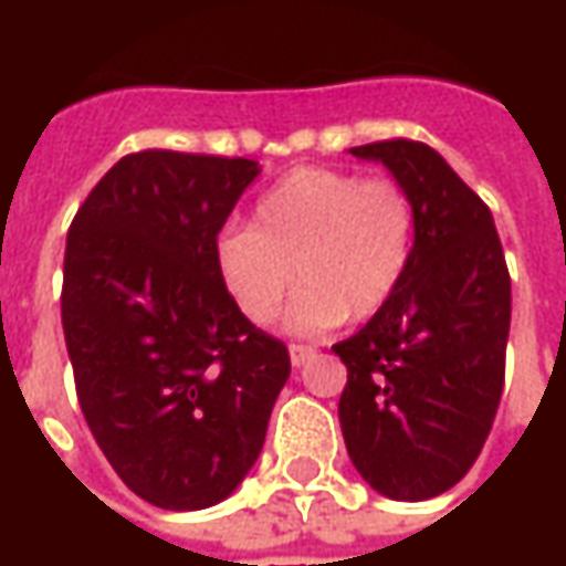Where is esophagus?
<instances>
[{
  "instance_id": "esophagus-1",
  "label": "esophagus",
  "mask_w": 566,
  "mask_h": 566,
  "mask_svg": "<svg viewBox=\"0 0 566 566\" xmlns=\"http://www.w3.org/2000/svg\"><path fill=\"white\" fill-rule=\"evenodd\" d=\"M312 356H315V349H312V346H302V343H293V346H290V361H293L295 368H298V365H305Z\"/></svg>"
}]
</instances>
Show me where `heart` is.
I'll list each match as a JSON object with an SVG mask.
<instances>
[{
  "mask_svg": "<svg viewBox=\"0 0 566 566\" xmlns=\"http://www.w3.org/2000/svg\"><path fill=\"white\" fill-rule=\"evenodd\" d=\"M416 251V207L387 176L298 166L261 195L251 227L213 245L217 273L239 315L271 324L295 283L286 327L315 337L346 317L368 321L397 295Z\"/></svg>",
  "mask_w": 566,
  "mask_h": 566,
  "instance_id": "obj_1",
  "label": "heart"
}]
</instances>
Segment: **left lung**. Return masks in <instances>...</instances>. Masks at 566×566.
<instances>
[{"mask_svg": "<svg viewBox=\"0 0 566 566\" xmlns=\"http://www.w3.org/2000/svg\"><path fill=\"white\" fill-rule=\"evenodd\" d=\"M378 160L416 207L397 295L334 346L346 365L339 428L359 475L394 501L453 489L489 438L511 334V273L489 205L422 142L349 150Z\"/></svg>", "mask_w": 566, "mask_h": 566, "instance_id": "obj_1", "label": "left lung"}]
</instances>
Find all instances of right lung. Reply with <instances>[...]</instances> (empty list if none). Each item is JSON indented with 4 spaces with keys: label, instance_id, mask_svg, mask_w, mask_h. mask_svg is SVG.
<instances>
[{
    "label": "right lung",
    "instance_id": "add662e5",
    "mask_svg": "<svg viewBox=\"0 0 566 566\" xmlns=\"http://www.w3.org/2000/svg\"><path fill=\"white\" fill-rule=\"evenodd\" d=\"M261 169L242 157L142 150L77 207L62 331L91 434L154 507H213L254 467L286 346L239 315L213 245Z\"/></svg>",
    "mask_w": 566,
    "mask_h": 566
}]
</instances>
